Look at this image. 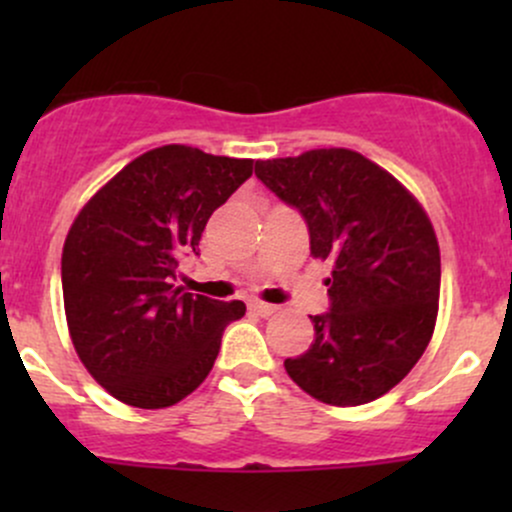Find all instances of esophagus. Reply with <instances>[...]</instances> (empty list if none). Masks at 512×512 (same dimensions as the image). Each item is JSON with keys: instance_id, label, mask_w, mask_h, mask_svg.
<instances>
[{"instance_id": "1", "label": "esophagus", "mask_w": 512, "mask_h": 512, "mask_svg": "<svg viewBox=\"0 0 512 512\" xmlns=\"http://www.w3.org/2000/svg\"><path fill=\"white\" fill-rule=\"evenodd\" d=\"M250 310L255 315H260V317H272L276 310V305H269V303H262V301H250Z\"/></svg>"}]
</instances>
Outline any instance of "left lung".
<instances>
[{
	"instance_id": "8db88e82",
	"label": "left lung",
	"mask_w": 512,
	"mask_h": 512,
	"mask_svg": "<svg viewBox=\"0 0 512 512\" xmlns=\"http://www.w3.org/2000/svg\"><path fill=\"white\" fill-rule=\"evenodd\" d=\"M255 175L308 223L310 255L332 264L330 310L310 315L315 342L286 373L334 407L392 390L431 342L440 250L414 197L349 149H315L257 161Z\"/></svg>"
}]
</instances>
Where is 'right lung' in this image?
<instances>
[{
  "instance_id": "right-lung-1",
  "label": "right lung",
  "mask_w": 512,
  "mask_h": 512,
  "mask_svg": "<svg viewBox=\"0 0 512 512\" xmlns=\"http://www.w3.org/2000/svg\"><path fill=\"white\" fill-rule=\"evenodd\" d=\"M252 175L250 158L168 144L93 195L62 250L69 334L88 373L120 402L163 409L195 392L243 301L175 289L209 216Z\"/></svg>"
}]
</instances>
